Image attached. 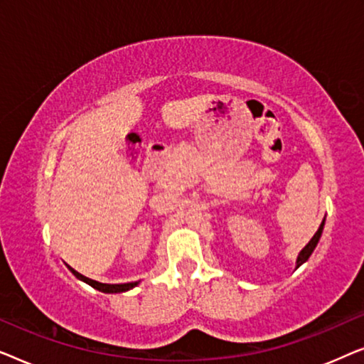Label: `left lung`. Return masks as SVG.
<instances>
[{"instance_id": "8db88e82", "label": "left lung", "mask_w": 364, "mask_h": 364, "mask_svg": "<svg viewBox=\"0 0 364 364\" xmlns=\"http://www.w3.org/2000/svg\"><path fill=\"white\" fill-rule=\"evenodd\" d=\"M323 225H325V220L321 222V225H320V228H318L316 230V233L315 235H313V238L310 242H308V245L303 248V250L300 252V255H298V260H296V267H300L301 263H305L308 258H310V255H311V252L315 250V247H316V243H318V240H320V237H321V232H323Z\"/></svg>"}]
</instances>
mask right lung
Here are the masks:
<instances>
[{"label": "right lung", "mask_w": 364, "mask_h": 364, "mask_svg": "<svg viewBox=\"0 0 364 364\" xmlns=\"http://www.w3.org/2000/svg\"><path fill=\"white\" fill-rule=\"evenodd\" d=\"M79 278L81 280H84L86 283H89V285L96 288V290L99 291H104V293H119V291H127L131 290V288H134L137 285V282H132V283H121V285H107V283H99L96 280H91V278H86L82 275H79Z\"/></svg>", "instance_id": "1"}]
</instances>
